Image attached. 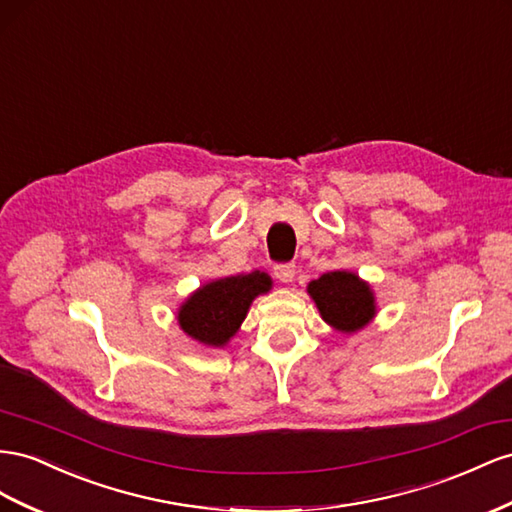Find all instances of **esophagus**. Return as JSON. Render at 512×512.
<instances>
[{"label": "esophagus", "instance_id": "1", "mask_svg": "<svg viewBox=\"0 0 512 512\" xmlns=\"http://www.w3.org/2000/svg\"><path fill=\"white\" fill-rule=\"evenodd\" d=\"M273 273L280 282L288 284V282H293V278H295V265H293V262H282V265L273 267Z\"/></svg>", "mask_w": 512, "mask_h": 512}]
</instances>
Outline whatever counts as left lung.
Segmentation results:
<instances>
[{
  "label": "left lung",
  "instance_id": "obj_1",
  "mask_svg": "<svg viewBox=\"0 0 512 512\" xmlns=\"http://www.w3.org/2000/svg\"><path fill=\"white\" fill-rule=\"evenodd\" d=\"M323 321L342 334H353L377 314L370 286L351 271H329L308 284Z\"/></svg>",
  "mask_w": 512,
  "mask_h": 512
}]
</instances>
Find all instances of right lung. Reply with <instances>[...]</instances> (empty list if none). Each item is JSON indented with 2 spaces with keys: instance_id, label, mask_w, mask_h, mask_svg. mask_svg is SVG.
Segmentation results:
<instances>
[{
  "instance_id": "1",
  "label": "right lung",
  "mask_w": 512,
  "mask_h": 512,
  "mask_svg": "<svg viewBox=\"0 0 512 512\" xmlns=\"http://www.w3.org/2000/svg\"><path fill=\"white\" fill-rule=\"evenodd\" d=\"M269 290L271 278L262 271L213 280L183 303L178 310V325L206 347H226L239 331L252 301Z\"/></svg>"
}]
</instances>
